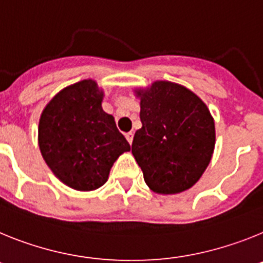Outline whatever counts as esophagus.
<instances>
[{
	"label": "esophagus",
	"instance_id": "1",
	"mask_svg": "<svg viewBox=\"0 0 263 263\" xmlns=\"http://www.w3.org/2000/svg\"><path fill=\"white\" fill-rule=\"evenodd\" d=\"M125 139H127V141H128L129 144H132V140H134V134H132V132H127V134H125Z\"/></svg>",
	"mask_w": 263,
	"mask_h": 263
}]
</instances>
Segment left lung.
Instances as JSON below:
<instances>
[{
  "label": "left lung",
  "instance_id": "8db88e82",
  "mask_svg": "<svg viewBox=\"0 0 263 263\" xmlns=\"http://www.w3.org/2000/svg\"><path fill=\"white\" fill-rule=\"evenodd\" d=\"M135 92L143 127L135 132L132 155L145 184L161 195L186 191L205 172L214 151V120L206 104L172 82H154Z\"/></svg>",
  "mask_w": 263,
  "mask_h": 263
}]
</instances>
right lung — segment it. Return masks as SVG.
Listing matches in <instances>:
<instances>
[{
    "mask_svg": "<svg viewBox=\"0 0 263 263\" xmlns=\"http://www.w3.org/2000/svg\"><path fill=\"white\" fill-rule=\"evenodd\" d=\"M103 91L84 79L59 91L40 119L38 144L43 160L63 184L93 191L108 180L119 156L131 149L102 108Z\"/></svg>",
    "mask_w": 263,
    "mask_h": 263,
    "instance_id": "right-lung-1",
    "label": "right lung"
}]
</instances>
